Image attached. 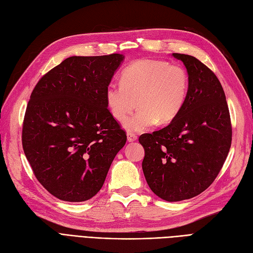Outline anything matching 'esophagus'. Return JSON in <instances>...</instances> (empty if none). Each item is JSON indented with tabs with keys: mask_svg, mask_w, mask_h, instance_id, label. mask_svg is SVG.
I'll use <instances>...</instances> for the list:
<instances>
[{
	"mask_svg": "<svg viewBox=\"0 0 253 253\" xmlns=\"http://www.w3.org/2000/svg\"><path fill=\"white\" fill-rule=\"evenodd\" d=\"M137 140V136L133 133H128L127 134V141L128 142H134Z\"/></svg>",
	"mask_w": 253,
	"mask_h": 253,
	"instance_id": "esophagus-1",
	"label": "esophagus"
}]
</instances>
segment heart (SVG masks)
I'll use <instances>...</instances> for the list:
<instances>
[{"mask_svg":"<svg viewBox=\"0 0 253 253\" xmlns=\"http://www.w3.org/2000/svg\"><path fill=\"white\" fill-rule=\"evenodd\" d=\"M188 75L179 65L159 59H139L121 73V83L106 89L109 111L118 121L125 120L137 100L139 109L126 123L127 132H143L157 124H169L184 107Z\"/></svg>","mask_w":253,"mask_h":253,"instance_id":"1","label":"heart"}]
</instances>
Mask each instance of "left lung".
Here are the masks:
<instances>
[{
  "mask_svg": "<svg viewBox=\"0 0 253 253\" xmlns=\"http://www.w3.org/2000/svg\"><path fill=\"white\" fill-rule=\"evenodd\" d=\"M184 64L188 93L180 114L162 129L143 134L142 169L155 195L169 202L194 198L220 172L231 145L229 110L214 73L191 55L172 53Z\"/></svg>",
  "mask_w": 253,
  "mask_h": 253,
  "instance_id": "8db88e82",
  "label": "left lung"
}]
</instances>
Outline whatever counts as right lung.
Returning a JSON list of instances; mask_svg holds the SVG:
<instances>
[{
  "label": "right lung",
  "instance_id": "right-lung-1",
  "mask_svg": "<svg viewBox=\"0 0 253 253\" xmlns=\"http://www.w3.org/2000/svg\"><path fill=\"white\" fill-rule=\"evenodd\" d=\"M125 56H71L43 75L26 109L22 142L41 184L67 202L102 187L126 141L112 116L106 89Z\"/></svg>",
  "mask_w": 253,
  "mask_h": 253
}]
</instances>
